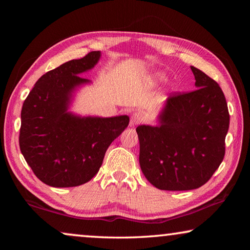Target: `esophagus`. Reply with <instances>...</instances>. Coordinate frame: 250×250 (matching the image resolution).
Instances as JSON below:
<instances>
[{"label":"esophagus","mask_w":250,"mask_h":250,"mask_svg":"<svg viewBox=\"0 0 250 250\" xmlns=\"http://www.w3.org/2000/svg\"><path fill=\"white\" fill-rule=\"evenodd\" d=\"M145 119V116L141 111H135L130 119V125H137Z\"/></svg>","instance_id":"1"}]
</instances>
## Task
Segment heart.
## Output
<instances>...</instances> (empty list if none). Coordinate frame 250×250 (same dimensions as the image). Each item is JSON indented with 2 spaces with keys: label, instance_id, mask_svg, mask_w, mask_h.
<instances>
[{
  "label": "heart",
  "instance_id": "1",
  "mask_svg": "<svg viewBox=\"0 0 250 250\" xmlns=\"http://www.w3.org/2000/svg\"><path fill=\"white\" fill-rule=\"evenodd\" d=\"M158 77L161 79V78H163V76L162 75H158Z\"/></svg>",
  "mask_w": 250,
  "mask_h": 250
}]
</instances>
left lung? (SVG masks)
I'll use <instances>...</instances> for the list:
<instances>
[{
    "label": "left lung",
    "instance_id": "obj_1",
    "mask_svg": "<svg viewBox=\"0 0 250 250\" xmlns=\"http://www.w3.org/2000/svg\"><path fill=\"white\" fill-rule=\"evenodd\" d=\"M195 90L173 92L160 125H139L140 167L152 185L164 191L201 188L225 155L229 112L219 84L191 66Z\"/></svg>",
    "mask_w": 250,
    "mask_h": 250
}]
</instances>
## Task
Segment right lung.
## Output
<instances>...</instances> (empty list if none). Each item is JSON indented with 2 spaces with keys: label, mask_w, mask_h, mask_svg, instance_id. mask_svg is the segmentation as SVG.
Here are the masks:
<instances>
[{
  "label": "right lung",
  "mask_w": 250,
  "mask_h": 250,
  "mask_svg": "<svg viewBox=\"0 0 250 250\" xmlns=\"http://www.w3.org/2000/svg\"><path fill=\"white\" fill-rule=\"evenodd\" d=\"M99 58L100 52H90L47 71L23 104L20 149L34 174L49 186L73 188L90 181L109 146L129 125L128 116L80 118L67 112L75 87L89 82L79 74Z\"/></svg>",
  "instance_id": "obj_1"
}]
</instances>
